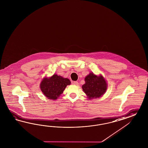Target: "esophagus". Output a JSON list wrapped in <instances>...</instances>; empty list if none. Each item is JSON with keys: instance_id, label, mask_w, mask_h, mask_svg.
<instances>
[{"instance_id": "esophagus-1", "label": "esophagus", "mask_w": 148, "mask_h": 148, "mask_svg": "<svg viewBox=\"0 0 148 148\" xmlns=\"http://www.w3.org/2000/svg\"><path fill=\"white\" fill-rule=\"evenodd\" d=\"M73 84H74V85H78L79 83H78L77 81H74L73 82Z\"/></svg>"}]
</instances>
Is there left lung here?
Segmentation results:
<instances>
[{
  "mask_svg": "<svg viewBox=\"0 0 148 148\" xmlns=\"http://www.w3.org/2000/svg\"><path fill=\"white\" fill-rule=\"evenodd\" d=\"M84 80L86 83L82 88L89 99L99 98L106 91L107 84L102 76L90 73Z\"/></svg>",
  "mask_w": 148,
  "mask_h": 148,
  "instance_id": "obj_1",
  "label": "left lung"
}]
</instances>
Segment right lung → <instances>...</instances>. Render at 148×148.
<instances>
[{
  "instance_id": "1",
  "label": "right lung",
  "mask_w": 148,
  "mask_h": 148,
  "mask_svg": "<svg viewBox=\"0 0 148 148\" xmlns=\"http://www.w3.org/2000/svg\"><path fill=\"white\" fill-rule=\"evenodd\" d=\"M71 84L68 79L64 78L56 74L49 79H44L40 84V88L46 97L51 100H56L67 85Z\"/></svg>"
}]
</instances>
